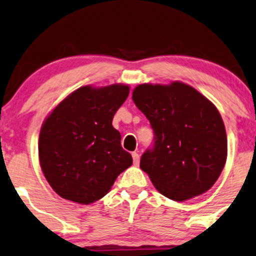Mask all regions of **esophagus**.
Instances as JSON below:
<instances>
[{
    "instance_id": "1",
    "label": "esophagus",
    "mask_w": 256,
    "mask_h": 256,
    "mask_svg": "<svg viewBox=\"0 0 256 256\" xmlns=\"http://www.w3.org/2000/svg\"><path fill=\"white\" fill-rule=\"evenodd\" d=\"M132 156H133V162H134V165H135V166H138V162H140V156H138V154L136 152H134L133 154H132Z\"/></svg>"
}]
</instances>
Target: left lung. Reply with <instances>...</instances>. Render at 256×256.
<instances>
[{
  "mask_svg": "<svg viewBox=\"0 0 256 256\" xmlns=\"http://www.w3.org/2000/svg\"><path fill=\"white\" fill-rule=\"evenodd\" d=\"M132 98L154 132V146L142 154L140 167L156 190L176 202L210 190L228 153L224 123L214 103L182 82L140 84Z\"/></svg>",
  "mask_w": 256,
  "mask_h": 256,
  "instance_id": "left-lung-1",
  "label": "left lung"
}]
</instances>
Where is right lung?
Instances as JSON below:
<instances>
[{
  "label": "right lung",
  "instance_id": "1",
  "mask_svg": "<svg viewBox=\"0 0 256 256\" xmlns=\"http://www.w3.org/2000/svg\"><path fill=\"white\" fill-rule=\"evenodd\" d=\"M129 86L112 84L74 90L50 112L39 135V162L46 180L64 200L91 204L104 197L133 164L112 127Z\"/></svg>",
  "mask_w": 256,
  "mask_h": 256
}]
</instances>
